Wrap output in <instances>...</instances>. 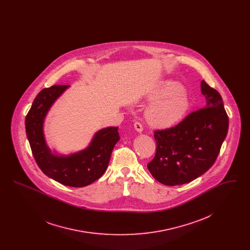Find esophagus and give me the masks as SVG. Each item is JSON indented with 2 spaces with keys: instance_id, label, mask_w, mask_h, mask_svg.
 Segmentation results:
<instances>
[{
  "instance_id": "34e87169",
  "label": "esophagus",
  "mask_w": 250,
  "mask_h": 250,
  "mask_svg": "<svg viewBox=\"0 0 250 250\" xmlns=\"http://www.w3.org/2000/svg\"><path fill=\"white\" fill-rule=\"evenodd\" d=\"M134 127H135V129L138 131V132H142V131L143 130V124L140 123V122H135Z\"/></svg>"
}]
</instances>
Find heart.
Listing matches in <instances>:
<instances>
[{"label": "heart", "mask_w": 250, "mask_h": 250, "mask_svg": "<svg viewBox=\"0 0 250 250\" xmlns=\"http://www.w3.org/2000/svg\"><path fill=\"white\" fill-rule=\"evenodd\" d=\"M181 84L167 82L151 95L152 100H158L148 107V122L157 127H168L184 118L189 108V99L182 90Z\"/></svg>", "instance_id": "b5f03b06"}]
</instances>
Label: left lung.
<instances>
[{"label": "left lung", "instance_id": "obj_1", "mask_svg": "<svg viewBox=\"0 0 250 250\" xmlns=\"http://www.w3.org/2000/svg\"><path fill=\"white\" fill-rule=\"evenodd\" d=\"M205 107L192 111L176 125L157 129L155 157L147 164L153 177L173 187L200 177L214 165L229 129L220 94L204 81Z\"/></svg>", "mask_w": 250, "mask_h": 250}]
</instances>
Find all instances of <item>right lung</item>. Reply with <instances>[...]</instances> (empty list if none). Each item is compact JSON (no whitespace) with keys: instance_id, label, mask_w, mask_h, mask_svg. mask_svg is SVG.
<instances>
[{"instance_id":"add662e5","label":"right lung","mask_w":250,"mask_h":250,"mask_svg":"<svg viewBox=\"0 0 250 250\" xmlns=\"http://www.w3.org/2000/svg\"><path fill=\"white\" fill-rule=\"evenodd\" d=\"M68 85H53L36 95L25 118V128L32 153L41 170L49 178L72 188H83L100 178L107 169L111 152L120 140L118 127L98 131L88 148L69 156L51 154L43 123L49 107Z\"/></svg>"}]
</instances>
